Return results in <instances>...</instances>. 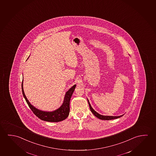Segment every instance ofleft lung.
I'll return each mask as SVG.
<instances>
[{"instance_id": "left-lung-1", "label": "left lung", "mask_w": 156, "mask_h": 156, "mask_svg": "<svg viewBox=\"0 0 156 156\" xmlns=\"http://www.w3.org/2000/svg\"><path fill=\"white\" fill-rule=\"evenodd\" d=\"M87 101H88L89 107H90V110H91L92 113L94 114V115L96 116V117H97L98 118H99V119H101V120H112V119H115L119 118L121 117H122V115H119V116H110V115H101L100 114H99L96 111L94 110V108H92V106H91V104H90V102H89L88 99H87Z\"/></svg>"}]
</instances>
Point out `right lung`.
I'll use <instances>...</instances> for the list:
<instances>
[{"instance_id":"1","label":"right lung","mask_w":156,"mask_h":156,"mask_svg":"<svg viewBox=\"0 0 156 156\" xmlns=\"http://www.w3.org/2000/svg\"><path fill=\"white\" fill-rule=\"evenodd\" d=\"M29 58L28 57V58ZM76 87V85H74L66 92L63 103L60 108H58L56 110L53 111L52 112H47V111H43L38 110V108L34 107V106L30 104L24 94V89H23V79L22 83L23 94L24 96V98L29 105V108H31V110L32 111L34 114L37 117L41 119V120H44L46 122H59L60 121L64 120L68 117L69 112V101Z\"/></svg>"}]
</instances>
